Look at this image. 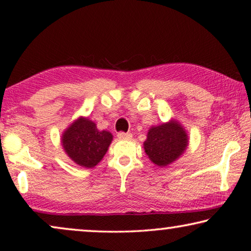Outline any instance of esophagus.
<instances>
[{
    "mask_svg": "<svg viewBox=\"0 0 251 251\" xmlns=\"http://www.w3.org/2000/svg\"><path fill=\"white\" fill-rule=\"evenodd\" d=\"M117 137L120 139H130L133 137V135L130 133H123V131H121V133L117 134Z\"/></svg>",
    "mask_w": 251,
    "mask_h": 251,
    "instance_id": "34e87169",
    "label": "esophagus"
}]
</instances>
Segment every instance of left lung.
<instances>
[{"label":"left lung","mask_w":251,"mask_h":251,"mask_svg":"<svg viewBox=\"0 0 251 251\" xmlns=\"http://www.w3.org/2000/svg\"><path fill=\"white\" fill-rule=\"evenodd\" d=\"M188 144V134L184 126L172 118L167 123L151 126L148 129L144 151L151 163L159 167H166L184 154Z\"/></svg>","instance_id":"1"}]
</instances>
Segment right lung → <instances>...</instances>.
I'll list each match as a JSON object with an SVG mask.
<instances>
[{
  "label": "right lung",
  "instance_id": "add662e5",
  "mask_svg": "<svg viewBox=\"0 0 251 251\" xmlns=\"http://www.w3.org/2000/svg\"><path fill=\"white\" fill-rule=\"evenodd\" d=\"M113 135L100 130L88 117L79 116L63 131L61 143L65 154L85 168L95 167L108 151Z\"/></svg>",
  "mask_w": 251,
  "mask_h": 251
}]
</instances>
